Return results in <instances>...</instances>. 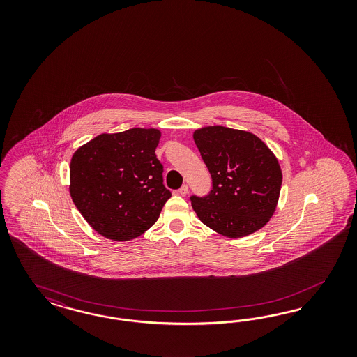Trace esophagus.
<instances>
[{
	"instance_id": "1",
	"label": "esophagus",
	"mask_w": 357,
	"mask_h": 357,
	"mask_svg": "<svg viewBox=\"0 0 357 357\" xmlns=\"http://www.w3.org/2000/svg\"><path fill=\"white\" fill-rule=\"evenodd\" d=\"M178 194L182 195V196H185V195L188 194V185L183 184V185L178 190Z\"/></svg>"
}]
</instances>
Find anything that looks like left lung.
Here are the masks:
<instances>
[{
  "mask_svg": "<svg viewBox=\"0 0 357 357\" xmlns=\"http://www.w3.org/2000/svg\"><path fill=\"white\" fill-rule=\"evenodd\" d=\"M194 140L212 176L209 194L190 197L200 221L229 238L264 227L276 209L282 181L268 146L250 132L221 126L195 130Z\"/></svg>",
  "mask_w": 357,
  "mask_h": 357,
  "instance_id": "8db88e82",
  "label": "left lung"
}]
</instances>
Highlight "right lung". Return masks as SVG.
Masks as SVG:
<instances>
[{"label": "right lung", "instance_id": "1", "mask_svg": "<svg viewBox=\"0 0 357 357\" xmlns=\"http://www.w3.org/2000/svg\"><path fill=\"white\" fill-rule=\"evenodd\" d=\"M160 137L154 128L102 133L73 154L69 192L100 236L130 241L158 220L172 196L155 155Z\"/></svg>", "mask_w": 357, "mask_h": 357}]
</instances>
